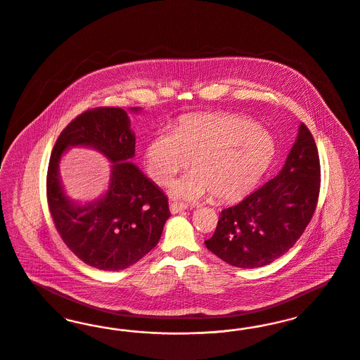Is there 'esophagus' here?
<instances>
[{
	"label": "esophagus",
	"instance_id": "34e87169",
	"mask_svg": "<svg viewBox=\"0 0 360 360\" xmlns=\"http://www.w3.org/2000/svg\"><path fill=\"white\" fill-rule=\"evenodd\" d=\"M169 208H171L172 214H180L181 211H184V210H187V206L186 205H183V203H177V202H172L171 205H169Z\"/></svg>",
	"mask_w": 360,
	"mask_h": 360
}]
</instances>
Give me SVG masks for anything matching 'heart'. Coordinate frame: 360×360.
<instances>
[{"instance_id":"1","label":"heart","mask_w":360,"mask_h":360,"mask_svg":"<svg viewBox=\"0 0 360 360\" xmlns=\"http://www.w3.org/2000/svg\"><path fill=\"white\" fill-rule=\"evenodd\" d=\"M275 153L272 135L237 115H193L180 120L174 131L153 135L143 165L158 186L186 169L193 171L172 184L171 193L184 200L211 195L230 202L256 184Z\"/></svg>"}]
</instances>
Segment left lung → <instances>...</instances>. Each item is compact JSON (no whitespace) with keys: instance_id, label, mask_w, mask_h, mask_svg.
Here are the masks:
<instances>
[{"instance_id":"8db88e82","label":"left lung","mask_w":360,"mask_h":360,"mask_svg":"<svg viewBox=\"0 0 360 360\" xmlns=\"http://www.w3.org/2000/svg\"><path fill=\"white\" fill-rule=\"evenodd\" d=\"M321 184L314 138L301 123L282 171L236 206L225 208L208 250L227 264H269L298 241L317 206Z\"/></svg>"}]
</instances>
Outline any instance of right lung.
<instances>
[{"instance_id": "add662e5", "label": "right lung", "mask_w": 360, "mask_h": 360, "mask_svg": "<svg viewBox=\"0 0 360 360\" xmlns=\"http://www.w3.org/2000/svg\"><path fill=\"white\" fill-rule=\"evenodd\" d=\"M73 146L92 147L113 162L108 192L86 205L72 202L58 179V161ZM134 155L129 115L122 108L103 107L72 120L50 157L46 187L54 225L77 257L97 269L119 271L135 264L158 244L171 217L168 198L134 165Z\"/></svg>"}]
</instances>
